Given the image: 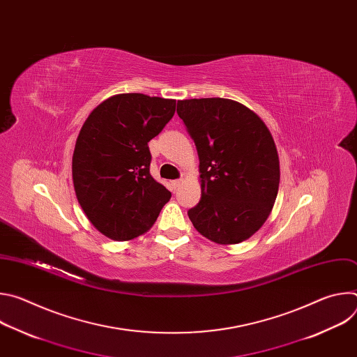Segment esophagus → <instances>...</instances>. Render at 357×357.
<instances>
[{"label":"esophagus","mask_w":357,"mask_h":357,"mask_svg":"<svg viewBox=\"0 0 357 357\" xmlns=\"http://www.w3.org/2000/svg\"><path fill=\"white\" fill-rule=\"evenodd\" d=\"M181 183H182V179H175V181H172V182H171L172 190H176V189L181 186Z\"/></svg>","instance_id":"34e87169"}]
</instances>
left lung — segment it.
I'll list each match as a JSON object with an SVG mask.
<instances>
[{
    "label": "left lung",
    "mask_w": 357,
    "mask_h": 357,
    "mask_svg": "<svg viewBox=\"0 0 357 357\" xmlns=\"http://www.w3.org/2000/svg\"><path fill=\"white\" fill-rule=\"evenodd\" d=\"M195 141L202 197L188 211L193 227L218 244L250 238L270 216L280 186V160L264 121L222 97L178 101Z\"/></svg>",
    "instance_id": "1"
}]
</instances>
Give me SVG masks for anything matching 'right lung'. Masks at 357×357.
<instances>
[{"label":"right lung","mask_w":357,"mask_h":357,"mask_svg":"<svg viewBox=\"0 0 357 357\" xmlns=\"http://www.w3.org/2000/svg\"><path fill=\"white\" fill-rule=\"evenodd\" d=\"M176 100L116 94L86 119L73 151L77 200L90 223L116 241L152 227L171 192L149 174L148 142L174 117Z\"/></svg>","instance_id":"right-lung-1"}]
</instances>
